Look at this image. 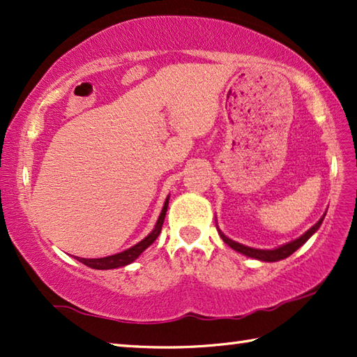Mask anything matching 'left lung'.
<instances>
[{
  "mask_svg": "<svg viewBox=\"0 0 357 357\" xmlns=\"http://www.w3.org/2000/svg\"><path fill=\"white\" fill-rule=\"evenodd\" d=\"M324 219H325V214L321 217V219H319V222H317L316 225H312V227H311L308 231H305L301 237L291 240V242H288V243H285V245H280V246H278V248H273V250L251 248V246H246V245H242V243H238V242H234V240H231L229 237L225 236L219 227H217V231H219V234H220V237H222V240H223L225 243H227L228 246H231V248L234 250V251H237V252H240V254H243V256H246V257L256 259V260H260V261H279V260L287 259V257L291 256V254H293L294 251L299 250L301 246H302L305 242H307V240H308L312 234H314V232H316L319 228H321V225H322Z\"/></svg>",
  "mask_w": 357,
  "mask_h": 357,
  "instance_id": "left-lung-1",
  "label": "left lung"
}]
</instances>
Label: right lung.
<instances>
[{
  "mask_svg": "<svg viewBox=\"0 0 357 357\" xmlns=\"http://www.w3.org/2000/svg\"><path fill=\"white\" fill-rule=\"evenodd\" d=\"M168 205H169V195L166 197L165 203H163V208H162V213H160L157 223L154 229H152L149 234L144 237L142 242H138L137 245L130 246V248L117 252V254H112V256H107V257H100V259H83V257H77L75 259L78 261H82L86 266L93 268V270H114V268H120V266H126L129 264H132L135 259H138V256L151 246L152 243L155 242V238L158 237L160 231H162V225L165 222V215H166V211H168Z\"/></svg>",
  "mask_w": 357,
  "mask_h": 357,
  "instance_id": "right-lung-1",
  "label": "right lung"
}]
</instances>
